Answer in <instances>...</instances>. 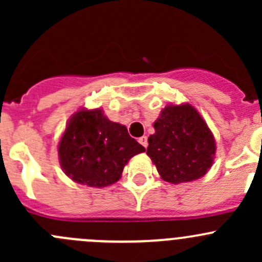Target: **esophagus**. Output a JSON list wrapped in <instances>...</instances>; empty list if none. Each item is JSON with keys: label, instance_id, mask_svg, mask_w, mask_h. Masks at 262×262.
Returning a JSON list of instances; mask_svg holds the SVG:
<instances>
[{"label": "esophagus", "instance_id": "34e87169", "mask_svg": "<svg viewBox=\"0 0 262 262\" xmlns=\"http://www.w3.org/2000/svg\"><path fill=\"white\" fill-rule=\"evenodd\" d=\"M139 143H141L144 148H147V146H148V138H147V137L146 136L141 137V138H139Z\"/></svg>", "mask_w": 262, "mask_h": 262}]
</instances>
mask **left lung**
<instances>
[{
  "mask_svg": "<svg viewBox=\"0 0 262 262\" xmlns=\"http://www.w3.org/2000/svg\"><path fill=\"white\" fill-rule=\"evenodd\" d=\"M147 155L165 181L200 179L213 165L215 141L204 119L189 104L167 105L153 124Z\"/></svg>",
  "mask_w": 262,
  "mask_h": 262,
  "instance_id": "1",
  "label": "left lung"
}]
</instances>
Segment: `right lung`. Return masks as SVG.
Masks as SVG:
<instances>
[{"label": "right lung", "instance_id": "add662e5", "mask_svg": "<svg viewBox=\"0 0 262 262\" xmlns=\"http://www.w3.org/2000/svg\"><path fill=\"white\" fill-rule=\"evenodd\" d=\"M144 150L125 126L110 121L101 109L78 110L68 120L58 144L66 175L92 187L114 184L128 161Z\"/></svg>", "mask_w": 262, "mask_h": 262}]
</instances>
